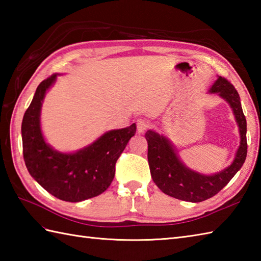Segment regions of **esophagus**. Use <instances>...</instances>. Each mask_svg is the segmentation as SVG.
Returning a JSON list of instances; mask_svg holds the SVG:
<instances>
[{"label": "esophagus", "mask_w": 261, "mask_h": 261, "mask_svg": "<svg viewBox=\"0 0 261 261\" xmlns=\"http://www.w3.org/2000/svg\"><path fill=\"white\" fill-rule=\"evenodd\" d=\"M148 126H149V124L146 120H143V119L137 120V130L139 134H143V132L148 129Z\"/></svg>", "instance_id": "esophagus-1"}]
</instances>
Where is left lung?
<instances>
[{
    "instance_id": "left-lung-1",
    "label": "left lung",
    "mask_w": 261,
    "mask_h": 261,
    "mask_svg": "<svg viewBox=\"0 0 261 261\" xmlns=\"http://www.w3.org/2000/svg\"><path fill=\"white\" fill-rule=\"evenodd\" d=\"M208 92L219 95L230 105L239 127L240 146L233 162L223 170L206 175L188 168L180 160L175 146L167 137L153 130L146 132L148 163L153 182L167 195L192 203L205 201L218 194L233 178L247 157V121L239 94L233 85L221 76H218Z\"/></svg>"
}]
</instances>
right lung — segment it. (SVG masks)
<instances>
[{
  "label": "right lung",
  "mask_w": 261,
  "mask_h": 261,
  "mask_svg": "<svg viewBox=\"0 0 261 261\" xmlns=\"http://www.w3.org/2000/svg\"><path fill=\"white\" fill-rule=\"evenodd\" d=\"M60 74L42 81L22 120L21 134L27 169L39 185L66 202H82L111 185L115 163L136 134V123L110 130L74 152H62L47 143L41 130V107L46 93Z\"/></svg>",
  "instance_id": "add662e5"
}]
</instances>
